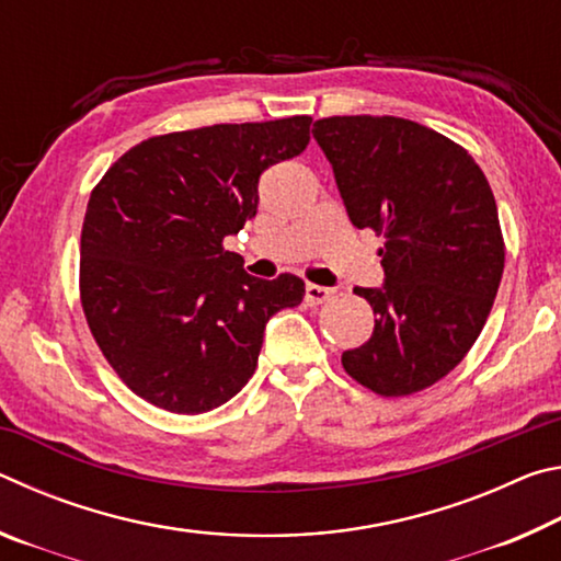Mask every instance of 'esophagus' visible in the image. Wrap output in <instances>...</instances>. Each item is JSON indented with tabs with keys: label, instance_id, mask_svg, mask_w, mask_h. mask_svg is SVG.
<instances>
[{
	"label": "esophagus",
	"instance_id": "1",
	"mask_svg": "<svg viewBox=\"0 0 561 561\" xmlns=\"http://www.w3.org/2000/svg\"><path fill=\"white\" fill-rule=\"evenodd\" d=\"M304 297H307L309 304H324L334 297V289L319 287V284H307V294H304Z\"/></svg>",
	"mask_w": 561,
	"mask_h": 561
}]
</instances>
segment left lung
<instances>
[{
	"instance_id": "obj_1",
	"label": "left lung",
	"mask_w": 561,
	"mask_h": 561,
	"mask_svg": "<svg viewBox=\"0 0 561 561\" xmlns=\"http://www.w3.org/2000/svg\"><path fill=\"white\" fill-rule=\"evenodd\" d=\"M358 230L383 234V287L354 291L374 307V334L344 351L346 374L378 396H411L468 354L505 270L495 195L462 146L396 116L314 123Z\"/></svg>"
}]
</instances>
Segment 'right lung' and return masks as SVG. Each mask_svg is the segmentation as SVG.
<instances>
[{
	"instance_id": "1",
	"label": "right lung",
	"mask_w": 561,
	"mask_h": 561,
	"mask_svg": "<svg viewBox=\"0 0 561 561\" xmlns=\"http://www.w3.org/2000/svg\"><path fill=\"white\" fill-rule=\"evenodd\" d=\"M309 116L148 138L93 187L81 230V307L113 371L170 413L230 401L257 368L264 327L297 307L294 274L257 279L222 242L257 215L270 165L309 144Z\"/></svg>"
}]
</instances>
